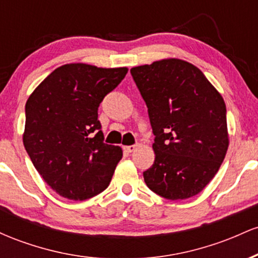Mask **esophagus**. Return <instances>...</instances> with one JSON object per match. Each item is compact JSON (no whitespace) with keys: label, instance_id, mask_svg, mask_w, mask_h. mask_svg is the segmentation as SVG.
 Returning <instances> with one entry per match:
<instances>
[{"label":"esophagus","instance_id":"1","mask_svg":"<svg viewBox=\"0 0 258 258\" xmlns=\"http://www.w3.org/2000/svg\"><path fill=\"white\" fill-rule=\"evenodd\" d=\"M123 149H125L127 153H132V152H135L136 149H137V146H127V147L123 148Z\"/></svg>","mask_w":258,"mask_h":258}]
</instances>
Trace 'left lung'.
Wrapping results in <instances>:
<instances>
[{
	"label": "left lung",
	"instance_id": "left-lung-1",
	"mask_svg": "<svg viewBox=\"0 0 258 258\" xmlns=\"http://www.w3.org/2000/svg\"><path fill=\"white\" fill-rule=\"evenodd\" d=\"M148 108L155 160L143 172L150 190L168 200L199 194L217 173L228 144L224 100L203 72L180 59L131 69Z\"/></svg>",
	"mask_w": 258,
	"mask_h": 258
}]
</instances>
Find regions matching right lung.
I'll return each instance as SVG.
<instances>
[{"instance_id": "right-lung-1", "label": "right lung", "mask_w": 258, "mask_h": 258, "mask_svg": "<svg viewBox=\"0 0 258 258\" xmlns=\"http://www.w3.org/2000/svg\"><path fill=\"white\" fill-rule=\"evenodd\" d=\"M127 68L67 64L49 74L25 104L23 142L37 172L53 190L86 200L108 188L120 147L104 143L98 108Z\"/></svg>"}]
</instances>
